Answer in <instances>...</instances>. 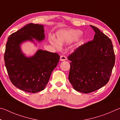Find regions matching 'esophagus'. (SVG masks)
Returning a JSON list of instances; mask_svg holds the SVG:
<instances>
[{
  "mask_svg": "<svg viewBox=\"0 0 120 120\" xmlns=\"http://www.w3.org/2000/svg\"><path fill=\"white\" fill-rule=\"evenodd\" d=\"M67 59V58L66 56H60V60L61 61H66Z\"/></svg>",
  "mask_w": 120,
  "mask_h": 120,
  "instance_id": "34e87169",
  "label": "esophagus"
}]
</instances>
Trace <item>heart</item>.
I'll list each match as a JSON object with an SVG mask.
<instances>
[{"instance_id": "1", "label": "heart", "mask_w": 120, "mask_h": 120, "mask_svg": "<svg viewBox=\"0 0 120 120\" xmlns=\"http://www.w3.org/2000/svg\"><path fill=\"white\" fill-rule=\"evenodd\" d=\"M82 32L79 30H66L59 32L56 34V40L53 37L50 38L49 41L55 48H59L60 44L70 43L78 39Z\"/></svg>"}]
</instances>
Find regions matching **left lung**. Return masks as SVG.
Returning a JSON list of instances; mask_svg holds the SVG:
<instances>
[{"instance_id":"obj_1","label":"left lung","mask_w":120,"mask_h":120,"mask_svg":"<svg viewBox=\"0 0 120 120\" xmlns=\"http://www.w3.org/2000/svg\"><path fill=\"white\" fill-rule=\"evenodd\" d=\"M90 26L95 32L94 39L80 46L68 57L71 61L69 82L75 90L86 94L108 82L115 60L111 39L98 28Z\"/></svg>"}]
</instances>
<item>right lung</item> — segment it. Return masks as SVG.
I'll list each match as a JSON object with an SVG mask.
<instances>
[{"instance_id":"obj_1","label":"right lung","mask_w":120,"mask_h":120,"mask_svg":"<svg viewBox=\"0 0 120 120\" xmlns=\"http://www.w3.org/2000/svg\"><path fill=\"white\" fill-rule=\"evenodd\" d=\"M45 38L44 26L30 23L11 34L8 38L4 54L5 64L14 86L27 93H35L45 88L51 75L58 64L56 53L38 50L33 56H26L21 44L26 41L35 43Z\"/></svg>"}]
</instances>
